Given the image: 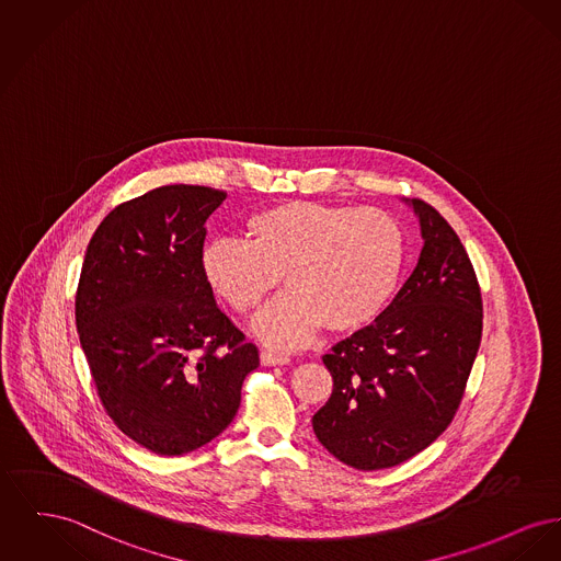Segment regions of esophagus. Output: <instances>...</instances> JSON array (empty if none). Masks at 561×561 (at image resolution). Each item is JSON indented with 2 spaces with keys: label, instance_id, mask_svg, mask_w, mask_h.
I'll return each instance as SVG.
<instances>
[{
  "label": "esophagus",
  "instance_id": "esophagus-1",
  "mask_svg": "<svg viewBox=\"0 0 561 561\" xmlns=\"http://www.w3.org/2000/svg\"><path fill=\"white\" fill-rule=\"evenodd\" d=\"M261 363L264 366H282V364L290 363V358L282 356V354H273V352H261Z\"/></svg>",
  "mask_w": 561,
  "mask_h": 561
}]
</instances>
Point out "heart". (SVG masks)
<instances>
[{
    "mask_svg": "<svg viewBox=\"0 0 561 561\" xmlns=\"http://www.w3.org/2000/svg\"><path fill=\"white\" fill-rule=\"evenodd\" d=\"M248 243L216 239L203 250L209 288L234 313L252 316L282 279L254 332L273 347H298L320 327L332 334L370 324L390 305L404 268V234L375 207L282 201L252 214Z\"/></svg>",
    "mask_w": 561,
    "mask_h": 561,
    "instance_id": "1",
    "label": "heart"
}]
</instances>
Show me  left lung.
Here are the masks:
<instances>
[{
	"mask_svg": "<svg viewBox=\"0 0 561 561\" xmlns=\"http://www.w3.org/2000/svg\"><path fill=\"white\" fill-rule=\"evenodd\" d=\"M407 203L424 239L417 266L373 324L322 358L332 394L313 432L358 470L398 466L447 430L481 343V288L460 237L426 201Z\"/></svg>",
	"mask_w": 561,
	"mask_h": 561,
	"instance_id": "left-lung-1",
	"label": "left lung"
}]
</instances>
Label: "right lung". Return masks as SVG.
<instances>
[{
  "instance_id": "right-lung-1",
  "label": "right lung",
  "mask_w": 561,
  "mask_h": 561,
  "mask_svg": "<svg viewBox=\"0 0 561 561\" xmlns=\"http://www.w3.org/2000/svg\"><path fill=\"white\" fill-rule=\"evenodd\" d=\"M225 191L173 184L114 207L89 241L76 327L112 422L159 456L214 440L259 350L203 275L205 222Z\"/></svg>"
}]
</instances>
